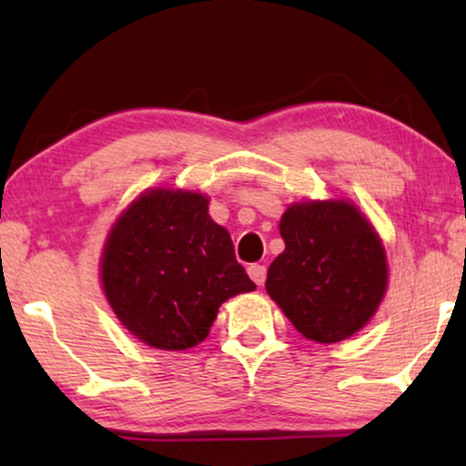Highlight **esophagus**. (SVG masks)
I'll return each mask as SVG.
<instances>
[{
    "label": "esophagus",
    "instance_id": "esophagus-1",
    "mask_svg": "<svg viewBox=\"0 0 466 466\" xmlns=\"http://www.w3.org/2000/svg\"><path fill=\"white\" fill-rule=\"evenodd\" d=\"M248 276L252 278L254 284L260 286V284L265 282V278H267V267L260 265V263H254V265L248 267Z\"/></svg>",
    "mask_w": 466,
    "mask_h": 466
}]
</instances>
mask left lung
<instances>
[{"instance_id": "1", "label": "left lung", "mask_w": 466, "mask_h": 466, "mask_svg": "<svg viewBox=\"0 0 466 466\" xmlns=\"http://www.w3.org/2000/svg\"><path fill=\"white\" fill-rule=\"evenodd\" d=\"M284 252L265 289L303 337L335 343L369 322L386 292L381 241L348 201L295 203L279 220Z\"/></svg>"}]
</instances>
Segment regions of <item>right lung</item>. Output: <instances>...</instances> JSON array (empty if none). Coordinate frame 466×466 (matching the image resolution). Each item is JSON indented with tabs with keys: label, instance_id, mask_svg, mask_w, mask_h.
<instances>
[{
	"label": "right lung",
	"instance_id": "obj_1",
	"mask_svg": "<svg viewBox=\"0 0 466 466\" xmlns=\"http://www.w3.org/2000/svg\"><path fill=\"white\" fill-rule=\"evenodd\" d=\"M101 282L118 320L158 350L197 346L227 299L257 289L206 197L165 188L144 193L114 225Z\"/></svg>",
	"mask_w": 466,
	"mask_h": 466
}]
</instances>
